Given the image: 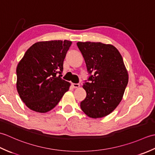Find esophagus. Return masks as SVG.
<instances>
[{
  "instance_id": "esophagus-1",
  "label": "esophagus",
  "mask_w": 155,
  "mask_h": 155,
  "mask_svg": "<svg viewBox=\"0 0 155 155\" xmlns=\"http://www.w3.org/2000/svg\"><path fill=\"white\" fill-rule=\"evenodd\" d=\"M72 87H73L74 88H78L80 87V84H78V83H72Z\"/></svg>"
}]
</instances>
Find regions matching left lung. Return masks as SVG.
Returning a JSON list of instances; mask_svg holds the SVG:
<instances>
[{"label": "left lung", "mask_w": 155, "mask_h": 155, "mask_svg": "<svg viewBox=\"0 0 155 155\" xmlns=\"http://www.w3.org/2000/svg\"><path fill=\"white\" fill-rule=\"evenodd\" d=\"M90 74L83 84L87 97L81 103L82 110L91 118L107 116L123 98L128 75L119 51L102 42H78Z\"/></svg>", "instance_id": "8db88e82"}]
</instances>
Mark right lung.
I'll return each mask as SVG.
<instances>
[{"mask_svg": "<svg viewBox=\"0 0 155 155\" xmlns=\"http://www.w3.org/2000/svg\"><path fill=\"white\" fill-rule=\"evenodd\" d=\"M71 44L67 40L36 42L18 62L16 88L23 103L32 110L50 111L68 91L71 84L62 79L61 74Z\"/></svg>", "mask_w": 155, "mask_h": 155, "instance_id": "1", "label": "right lung"}]
</instances>
